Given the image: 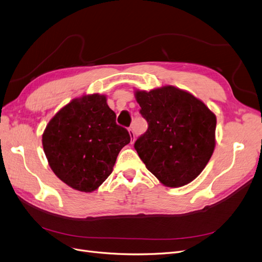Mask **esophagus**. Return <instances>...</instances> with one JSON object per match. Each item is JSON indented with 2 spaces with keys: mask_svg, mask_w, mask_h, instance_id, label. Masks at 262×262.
<instances>
[{
  "mask_svg": "<svg viewBox=\"0 0 262 262\" xmlns=\"http://www.w3.org/2000/svg\"><path fill=\"white\" fill-rule=\"evenodd\" d=\"M129 134H130V137H132V143H133V142H134V140H135V133H134L133 128H129Z\"/></svg>",
  "mask_w": 262,
  "mask_h": 262,
  "instance_id": "obj_1",
  "label": "esophagus"
}]
</instances>
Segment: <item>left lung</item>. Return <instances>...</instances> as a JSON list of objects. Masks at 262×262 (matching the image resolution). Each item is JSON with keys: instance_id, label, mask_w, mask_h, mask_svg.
<instances>
[{"instance_id": "1", "label": "left lung", "mask_w": 262, "mask_h": 262, "mask_svg": "<svg viewBox=\"0 0 262 262\" xmlns=\"http://www.w3.org/2000/svg\"><path fill=\"white\" fill-rule=\"evenodd\" d=\"M136 99L148 129L134 147L148 170L170 188L195 179L215 149L216 115L173 86L137 91Z\"/></svg>"}]
</instances>
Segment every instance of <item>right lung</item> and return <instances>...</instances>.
I'll return each mask as SVG.
<instances>
[{
  "instance_id": "obj_1",
  "label": "right lung",
  "mask_w": 262,
  "mask_h": 262,
  "mask_svg": "<svg viewBox=\"0 0 262 262\" xmlns=\"http://www.w3.org/2000/svg\"><path fill=\"white\" fill-rule=\"evenodd\" d=\"M104 96L73 99L46 126L42 142L55 175L68 186L92 192L110 176L130 135L115 122Z\"/></svg>"
}]
</instances>
